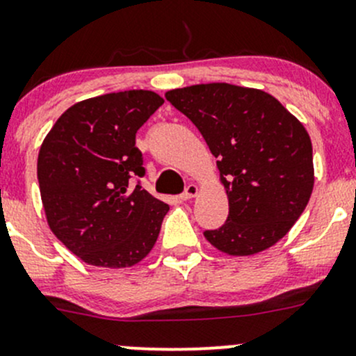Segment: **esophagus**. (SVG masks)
<instances>
[{
	"label": "esophagus",
	"instance_id": "34e87169",
	"mask_svg": "<svg viewBox=\"0 0 356 356\" xmlns=\"http://www.w3.org/2000/svg\"><path fill=\"white\" fill-rule=\"evenodd\" d=\"M196 195H198V186H196V184H188V186H186L184 193H182V195H181V198L182 200H191V198H195Z\"/></svg>",
	"mask_w": 356,
	"mask_h": 356
}]
</instances>
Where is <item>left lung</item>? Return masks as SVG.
I'll use <instances>...</instances> for the list:
<instances>
[{
	"instance_id": "1",
	"label": "left lung",
	"mask_w": 356,
	"mask_h": 356,
	"mask_svg": "<svg viewBox=\"0 0 356 356\" xmlns=\"http://www.w3.org/2000/svg\"><path fill=\"white\" fill-rule=\"evenodd\" d=\"M198 127L217 158L229 217L204 238L222 253L248 257L274 246L300 218L314 189L307 129L260 89L213 82L165 92Z\"/></svg>"
}]
</instances>
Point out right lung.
Instances as JSON below:
<instances>
[{"label": "right lung", "mask_w": 356, "mask_h": 356, "mask_svg": "<svg viewBox=\"0 0 356 356\" xmlns=\"http://www.w3.org/2000/svg\"><path fill=\"white\" fill-rule=\"evenodd\" d=\"M161 105L143 89L84 99L42 141L38 181L48 225L86 264L132 267L155 246L168 204L131 179L145 175L136 132Z\"/></svg>", "instance_id": "right-lung-1"}]
</instances>
